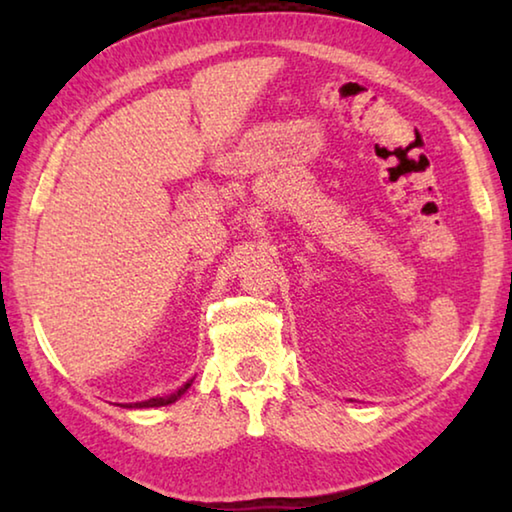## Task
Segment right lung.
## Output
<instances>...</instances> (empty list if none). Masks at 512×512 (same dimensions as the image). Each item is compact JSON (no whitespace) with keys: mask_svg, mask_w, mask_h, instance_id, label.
I'll return each mask as SVG.
<instances>
[{"mask_svg":"<svg viewBox=\"0 0 512 512\" xmlns=\"http://www.w3.org/2000/svg\"><path fill=\"white\" fill-rule=\"evenodd\" d=\"M192 381L194 379H189L185 386H180L176 393H171V395H167V397H151V400H146V402H135V404H121V406H126V409H151V406H167V404H171V402H176L180 395H183L189 386H192Z\"/></svg>","mask_w":512,"mask_h":512,"instance_id":"add662e5","label":"right lung"}]
</instances>
